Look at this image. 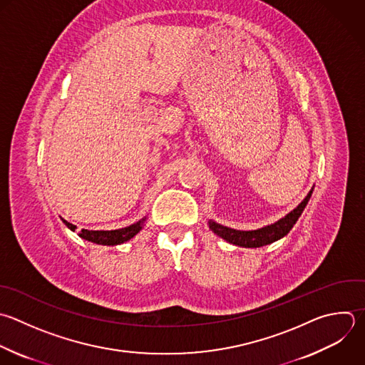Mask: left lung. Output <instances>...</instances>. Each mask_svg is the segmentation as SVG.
Returning a JSON list of instances; mask_svg holds the SVG:
<instances>
[{
  "instance_id": "left-lung-1",
  "label": "left lung",
  "mask_w": 365,
  "mask_h": 365,
  "mask_svg": "<svg viewBox=\"0 0 365 365\" xmlns=\"http://www.w3.org/2000/svg\"><path fill=\"white\" fill-rule=\"evenodd\" d=\"M311 194H312V188L307 194V197L298 204V207L294 208L289 214H287L284 218L278 220L277 222H274L271 225H265V227L258 228V230L240 231V230L224 227V225L217 224L215 221H211V220L208 221V225H210V228L214 234L220 235L222 240H225L230 244H234V245H238V247H245V248L262 247V245L271 244V242L285 237L289 232V230L294 227V224L298 221L299 215L302 214L304 208L307 207V204L311 198Z\"/></svg>"
}]
</instances>
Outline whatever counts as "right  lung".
<instances>
[{
  "label": "right lung",
  "instance_id": "right-lung-1",
  "mask_svg": "<svg viewBox=\"0 0 365 365\" xmlns=\"http://www.w3.org/2000/svg\"><path fill=\"white\" fill-rule=\"evenodd\" d=\"M145 220L147 218L144 217L140 221H137V222H134V224H131L128 227H124V228H120V230H111V231H104V230H100V231L97 230L96 231V230H84L83 228L78 235L81 238L87 240V241H91V242H96V244H100V245H118V244H123V242L131 240L133 237H135L141 231ZM63 222L71 231H76L77 227L74 224H71V222H68L66 220H63Z\"/></svg>",
  "mask_w": 365,
  "mask_h": 365
}]
</instances>
